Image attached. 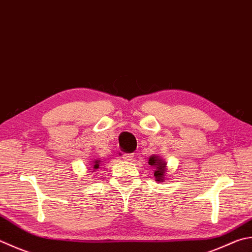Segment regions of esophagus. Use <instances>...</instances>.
<instances>
[{"instance_id":"1","label":"esophagus","mask_w":252,"mask_h":252,"mask_svg":"<svg viewBox=\"0 0 252 252\" xmlns=\"http://www.w3.org/2000/svg\"><path fill=\"white\" fill-rule=\"evenodd\" d=\"M132 157H134V155H132V154H124V155H122V158L124 159L125 161L132 160Z\"/></svg>"}]
</instances>
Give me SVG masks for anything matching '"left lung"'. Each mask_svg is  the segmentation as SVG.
<instances>
[{
    "label": "left lung",
    "mask_w": 252,
    "mask_h": 252,
    "mask_svg": "<svg viewBox=\"0 0 252 252\" xmlns=\"http://www.w3.org/2000/svg\"><path fill=\"white\" fill-rule=\"evenodd\" d=\"M148 163L156 168L155 174H154V177L156 178V181L162 182L164 180L163 178H164L165 171H167V163H165V161L163 159H161L159 156H151L149 158Z\"/></svg>",
    "instance_id": "left-lung-1"
}]
</instances>
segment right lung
<instances>
[{
	"instance_id": "right-lung-1",
	"label": "right lung",
	"mask_w": 252,
	"mask_h": 252,
	"mask_svg": "<svg viewBox=\"0 0 252 252\" xmlns=\"http://www.w3.org/2000/svg\"><path fill=\"white\" fill-rule=\"evenodd\" d=\"M99 162H101V161H99V160H94L93 161V171H92V172H94V171H95L96 169H98V167H99ZM90 170H91V169H90Z\"/></svg>"
}]
</instances>
